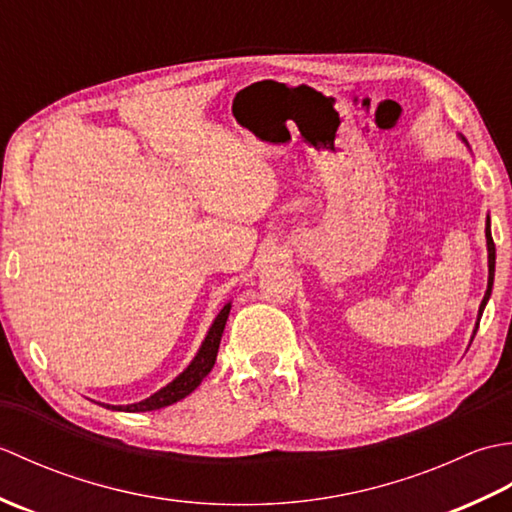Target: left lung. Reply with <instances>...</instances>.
Returning <instances> with one entry per match:
<instances>
[{
  "instance_id": "left-lung-1",
  "label": "left lung",
  "mask_w": 512,
  "mask_h": 512,
  "mask_svg": "<svg viewBox=\"0 0 512 512\" xmlns=\"http://www.w3.org/2000/svg\"><path fill=\"white\" fill-rule=\"evenodd\" d=\"M486 246H488V288H486V295L480 303V312H477V323H475V330H473V336L477 332V328H480V319H482V312H484V306L486 301L491 299V290H493V277H495V244H493V235H491V220L486 217Z\"/></svg>"
}]
</instances>
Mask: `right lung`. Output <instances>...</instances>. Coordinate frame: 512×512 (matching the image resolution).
<instances>
[{"instance_id": "add662e5", "label": "right lung", "mask_w": 512, "mask_h": 512, "mask_svg": "<svg viewBox=\"0 0 512 512\" xmlns=\"http://www.w3.org/2000/svg\"><path fill=\"white\" fill-rule=\"evenodd\" d=\"M228 312H231V303H226V306L217 314L213 325L206 332L204 341L200 345L198 354L191 361V365L184 369V372L173 378L167 387H162L160 391H156L154 396H149L140 402H134V405H103L107 409H116V411H129V413H136V411H154V409H162V407H169L173 402L182 400L184 396H189L191 391L198 387L202 380L206 378V374L211 372L213 365H215V356L217 350H220V341H222V332H224V325L228 319Z\"/></svg>"}]
</instances>
